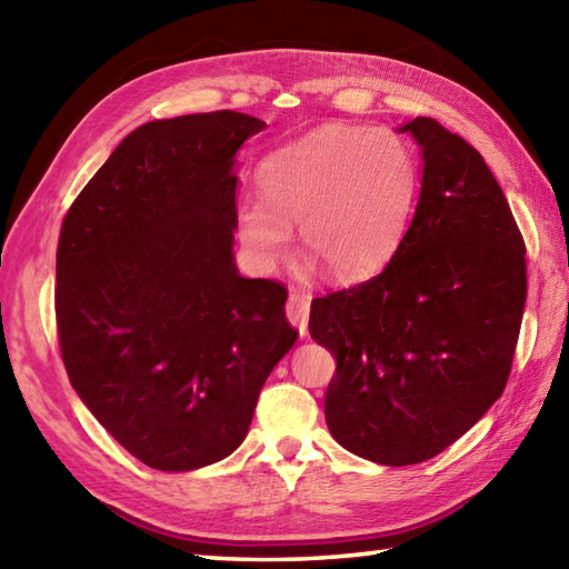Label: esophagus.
Instances as JSON below:
<instances>
[{
	"mask_svg": "<svg viewBox=\"0 0 569 569\" xmlns=\"http://www.w3.org/2000/svg\"><path fill=\"white\" fill-rule=\"evenodd\" d=\"M308 316H310V296L300 293V291H291V296H288V303H286V318L300 332V337H303L308 330Z\"/></svg>",
	"mask_w": 569,
	"mask_h": 569,
	"instance_id": "34e87169",
	"label": "esophagus"
}]
</instances>
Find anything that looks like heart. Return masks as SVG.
Returning a JSON list of instances; mask_svg holds the SVG:
<instances>
[{"instance_id": "obj_1", "label": "heart", "mask_w": 569, "mask_h": 569, "mask_svg": "<svg viewBox=\"0 0 569 569\" xmlns=\"http://www.w3.org/2000/svg\"><path fill=\"white\" fill-rule=\"evenodd\" d=\"M259 198L237 208V232L259 266L293 249L300 227L306 257L335 281L377 273L406 237L418 196V166L389 129L330 124L263 161Z\"/></svg>"}]
</instances>
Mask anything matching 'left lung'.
<instances>
[{
	"label": "left lung",
	"mask_w": 569,
	"mask_h": 569,
	"mask_svg": "<svg viewBox=\"0 0 569 569\" xmlns=\"http://www.w3.org/2000/svg\"><path fill=\"white\" fill-rule=\"evenodd\" d=\"M422 161L406 237L379 276L316 298L310 337L337 359L332 438L386 467L440 455L497 403L526 308V247L477 149L435 119L401 124Z\"/></svg>",
	"instance_id": "left-lung-1"
}]
</instances>
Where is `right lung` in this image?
I'll list each match as a JSON object with an SVG mask.
<instances>
[{
  "mask_svg": "<svg viewBox=\"0 0 569 569\" xmlns=\"http://www.w3.org/2000/svg\"><path fill=\"white\" fill-rule=\"evenodd\" d=\"M263 127L232 110L141 124L60 227L56 320L68 379L153 469L232 455L261 386L298 340L286 288L234 263L237 151Z\"/></svg>",
  "mask_w": 569,
  "mask_h": 569,
  "instance_id": "right-lung-1",
  "label": "right lung"
}]
</instances>
